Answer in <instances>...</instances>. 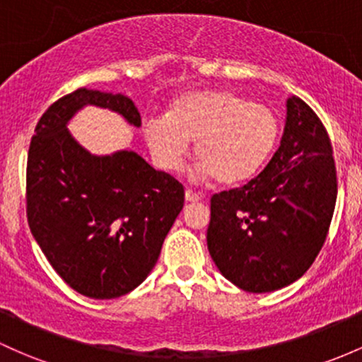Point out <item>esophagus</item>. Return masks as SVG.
<instances>
[{
	"label": "esophagus",
	"instance_id": "1",
	"mask_svg": "<svg viewBox=\"0 0 362 362\" xmlns=\"http://www.w3.org/2000/svg\"><path fill=\"white\" fill-rule=\"evenodd\" d=\"M185 198H186V202H192V204H195V202L200 200L202 197L198 195V193L193 192V189H186V192H185Z\"/></svg>",
	"mask_w": 362,
	"mask_h": 362
}]
</instances>
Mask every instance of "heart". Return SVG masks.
I'll return each mask as SVG.
<instances>
[{"label": "heart", "mask_w": 362, "mask_h": 362, "mask_svg": "<svg viewBox=\"0 0 362 362\" xmlns=\"http://www.w3.org/2000/svg\"><path fill=\"white\" fill-rule=\"evenodd\" d=\"M143 134L162 169H180L195 141L198 173L235 186L266 164L278 143L279 122L269 108L233 91H198L176 100L167 115L146 117Z\"/></svg>", "instance_id": "1"}]
</instances>
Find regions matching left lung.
I'll list each match as a JSON object with an SVG mask.
<instances>
[{
    "label": "left lung",
    "mask_w": 362,
    "mask_h": 362,
    "mask_svg": "<svg viewBox=\"0 0 362 362\" xmlns=\"http://www.w3.org/2000/svg\"><path fill=\"white\" fill-rule=\"evenodd\" d=\"M337 204L332 143L313 108L286 100L281 143L242 188L211 198L207 247L217 269L252 293L297 281L313 266Z\"/></svg>",
    "instance_id": "left-lung-1"
}]
</instances>
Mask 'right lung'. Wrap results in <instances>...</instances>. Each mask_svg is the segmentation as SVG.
Segmentation results:
<instances>
[{
    "label": "right lung",
    "instance_id": "1",
    "mask_svg": "<svg viewBox=\"0 0 362 362\" xmlns=\"http://www.w3.org/2000/svg\"><path fill=\"white\" fill-rule=\"evenodd\" d=\"M86 105L141 126L127 96L79 88L42 114L27 157V221L53 269L89 298L145 281L185 204V188L134 151L91 155L67 124Z\"/></svg>",
    "mask_w": 362,
    "mask_h": 362
}]
</instances>
